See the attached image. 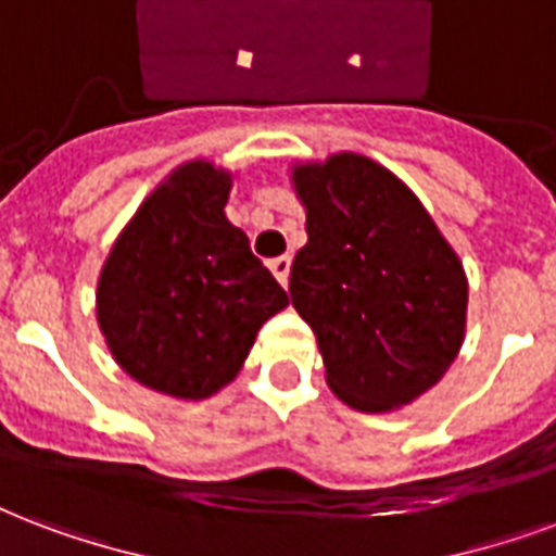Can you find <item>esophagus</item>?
<instances>
[{
    "mask_svg": "<svg viewBox=\"0 0 556 556\" xmlns=\"http://www.w3.org/2000/svg\"><path fill=\"white\" fill-rule=\"evenodd\" d=\"M270 274L279 279V286H288V274H291V256H277V260H270Z\"/></svg>",
    "mask_w": 556,
    "mask_h": 556,
    "instance_id": "esophagus-1",
    "label": "esophagus"
}]
</instances>
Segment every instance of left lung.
Wrapping results in <instances>:
<instances>
[{
	"instance_id": "1",
	"label": "left lung",
	"mask_w": 556,
	"mask_h": 556,
	"mask_svg": "<svg viewBox=\"0 0 556 556\" xmlns=\"http://www.w3.org/2000/svg\"><path fill=\"white\" fill-rule=\"evenodd\" d=\"M288 177L308 236L288 294L315 332L326 384L364 414L410 405L464 346V262L417 194L370 156L296 160Z\"/></svg>"
}]
</instances>
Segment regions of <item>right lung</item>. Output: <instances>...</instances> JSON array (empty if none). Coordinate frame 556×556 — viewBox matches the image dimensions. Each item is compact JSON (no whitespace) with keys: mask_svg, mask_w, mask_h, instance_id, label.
Returning a JSON list of instances; mask_svg holds the SVG:
<instances>
[{"mask_svg":"<svg viewBox=\"0 0 556 556\" xmlns=\"http://www.w3.org/2000/svg\"><path fill=\"white\" fill-rule=\"evenodd\" d=\"M232 180L203 156L172 168L122 227L96 282V320L113 362L184 402L224 391L262 324L288 306L224 212Z\"/></svg>","mask_w":556,"mask_h":556,"instance_id":"add662e5","label":"right lung"}]
</instances>
